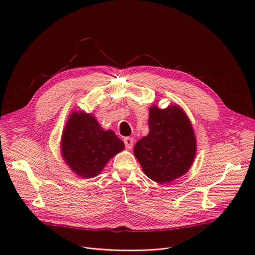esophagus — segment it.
<instances>
[{
    "label": "esophagus",
    "mask_w": 255,
    "mask_h": 255,
    "mask_svg": "<svg viewBox=\"0 0 255 255\" xmlns=\"http://www.w3.org/2000/svg\"><path fill=\"white\" fill-rule=\"evenodd\" d=\"M133 142H134V140H133V138H132V137H125V138H124L125 148H126L127 150H131V149H132Z\"/></svg>",
    "instance_id": "obj_1"
}]
</instances>
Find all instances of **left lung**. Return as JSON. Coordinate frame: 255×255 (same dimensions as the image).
Masks as SVG:
<instances>
[{"label":"left lung","mask_w":255,"mask_h":255,"mask_svg":"<svg viewBox=\"0 0 255 255\" xmlns=\"http://www.w3.org/2000/svg\"><path fill=\"white\" fill-rule=\"evenodd\" d=\"M149 134L134 146V155L151 180L164 184L180 178L192 165L196 140L189 119L177 105L150 109Z\"/></svg>","instance_id":"obj_1"}]
</instances>
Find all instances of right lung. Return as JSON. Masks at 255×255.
<instances>
[{"instance_id":"obj_1","label":"right lung","mask_w":255,"mask_h":255,"mask_svg":"<svg viewBox=\"0 0 255 255\" xmlns=\"http://www.w3.org/2000/svg\"><path fill=\"white\" fill-rule=\"evenodd\" d=\"M124 149L112 130H103L96 119L83 112L70 116L62 136V156L83 178H94L109 160Z\"/></svg>"}]
</instances>
